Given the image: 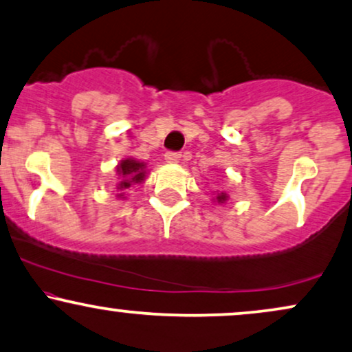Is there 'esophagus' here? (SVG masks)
<instances>
[{"mask_svg": "<svg viewBox=\"0 0 352 352\" xmlns=\"http://www.w3.org/2000/svg\"><path fill=\"white\" fill-rule=\"evenodd\" d=\"M180 157H182V155L179 154V152H167V154H165V162L179 164Z\"/></svg>", "mask_w": 352, "mask_h": 352, "instance_id": "obj_1", "label": "esophagus"}]
</instances>
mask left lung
Returning <instances> with one entry per match:
<instances>
[{"label": "left lung", "instance_id": "left-lung-1", "mask_svg": "<svg viewBox=\"0 0 352 352\" xmlns=\"http://www.w3.org/2000/svg\"><path fill=\"white\" fill-rule=\"evenodd\" d=\"M228 198H230V197H228L226 192H218L217 197H214V201L219 203V205H223V203L228 201Z\"/></svg>", "mask_w": 352, "mask_h": 352}]
</instances>
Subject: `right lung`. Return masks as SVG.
Listing matches in <instances>:
<instances>
[{
	"mask_svg": "<svg viewBox=\"0 0 352 352\" xmlns=\"http://www.w3.org/2000/svg\"><path fill=\"white\" fill-rule=\"evenodd\" d=\"M116 173H118V184L116 190L120 193L116 195L120 200H124V190L133 187L135 184H142L147 177L146 164L141 162V160L135 159H124L121 160L120 164L116 165Z\"/></svg>",
	"mask_w": 352,
	"mask_h": 352,
	"instance_id": "right-lung-1",
	"label": "right lung"
}]
</instances>
